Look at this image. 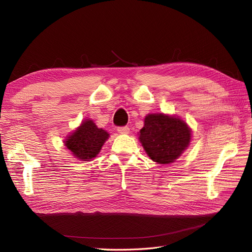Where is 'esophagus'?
Segmentation results:
<instances>
[{"label": "esophagus", "mask_w": 252, "mask_h": 252, "mask_svg": "<svg viewBox=\"0 0 252 252\" xmlns=\"http://www.w3.org/2000/svg\"><path fill=\"white\" fill-rule=\"evenodd\" d=\"M118 132L121 133V134H128L129 132H130V129H129V127H127V126L119 127L118 128Z\"/></svg>", "instance_id": "obj_1"}]
</instances>
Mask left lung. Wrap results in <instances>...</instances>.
<instances>
[{"label": "left lung", "mask_w": 252, "mask_h": 252, "mask_svg": "<svg viewBox=\"0 0 252 252\" xmlns=\"http://www.w3.org/2000/svg\"><path fill=\"white\" fill-rule=\"evenodd\" d=\"M139 133L147 156L158 164L173 163L191 141V129L186 122L165 113L147 114Z\"/></svg>", "instance_id": "1"}]
</instances>
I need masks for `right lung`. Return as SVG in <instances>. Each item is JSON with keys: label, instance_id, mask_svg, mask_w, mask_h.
I'll return each mask as SVG.
<instances>
[{"label": "right lung", "instance_id": "right-lung-1", "mask_svg": "<svg viewBox=\"0 0 252 252\" xmlns=\"http://www.w3.org/2000/svg\"><path fill=\"white\" fill-rule=\"evenodd\" d=\"M108 138L109 133L107 131L103 128H98L93 120L86 119L67 136L64 145L75 158L86 162L91 161L98 155Z\"/></svg>", "mask_w": 252, "mask_h": 252}]
</instances>
